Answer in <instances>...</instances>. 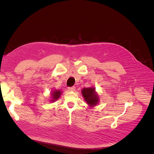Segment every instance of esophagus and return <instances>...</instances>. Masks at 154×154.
Instances as JSON below:
<instances>
[{"label": "esophagus", "instance_id": "34e87169", "mask_svg": "<svg viewBox=\"0 0 154 154\" xmlns=\"http://www.w3.org/2000/svg\"><path fill=\"white\" fill-rule=\"evenodd\" d=\"M68 90L72 92H74L75 91V87H69Z\"/></svg>", "mask_w": 154, "mask_h": 154}]
</instances>
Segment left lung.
Here are the masks:
<instances>
[{"mask_svg":"<svg viewBox=\"0 0 154 154\" xmlns=\"http://www.w3.org/2000/svg\"><path fill=\"white\" fill-rule=\"evenodd\" d=\"M85 101L91 107L97 106L99 102V96L94 87L84 88L81 91Z\"/></svg>","mask_w":154,"mask_h":154,"instance_id":"1","label":"left lung"}]
</instances>
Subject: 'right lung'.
Listing matches in <instances>:
<instances>
[{"label": "right lung", "instance_id": "right-lung-1", "mask_svg": "<svg viewBox=\"0 0 154 154\" xmlns=\"http://www.w3.org/2000/svg\"><path fill=\"white\" fill-rule=\"evenodd\" d=\"M62 94V91L61 90H53L51 92V99L50 100V102H54L56 100H57L60 97V95Z\"/></svg>", "mask_w": 154, "mask_h": 154}]
</instances>
